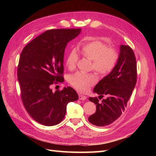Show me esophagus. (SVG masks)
Returning <instances> with one entry per match:
<instances>
[{
	"instance_id": "1",
	"label": "esophagus",
	"mask_w": 156,
	"mask_h": 156,
	"mask_svg": "<svg viewBox=\"0 0 156 156\" xmlns=\"http://www.w3.org/2000/svg\"><path fill=\"white\" fill-rule=\"evenodd\" d=\"M79 99L80 100H86V99H87V97L85 96L82 95V94H79Z\"/></svg>"
}]
</instances>
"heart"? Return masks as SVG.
<instances>
[{
	"mask_svg": "<svg viewBox=\"0 0 156 156\" xmlns=\"http://www.w3.org/2000/svg\"><path fill=\"white\" fill-rule=\"evenodd\" d=\"M79 51L84 56L92 60V69L101 76L111 73L119 60V54L115 48H108L103 41L94 40L85 41L79 48ZM79 56L75 50L71 51L66 59V64L69 70L77 66ZM97 82L95 73L77 72L69 77V83L75 89L81 92H87L90 87Z\"/></svg>",
	"mask_w": 156,
	"mask_h": 156,
	"instance_id": "b5f03b06",
	"label": "heart"
}]
</instances>
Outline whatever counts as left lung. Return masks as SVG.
<instances>
[{
  "instance_id": "8db88e82",
  "label": "left lung",
  "mask_w": 156,
  "mask_h": 156,
  "mask_svg": "<svg viewBox=\"0 0 156 156\" xmlns=\"http://www.w3.org/2000/svg\"><path fill=\"white\" fill-rule=\"evenodd\" d=\"M137 78L134 52L128 45H121L119 58L112 72L99 82L94 88L99 96L89 98L96 105L94 114L88 117L90 123L106 126L121 116L133 92ZM105 95L106 99L99 102Z\"/></svg>"
}]
</instances>
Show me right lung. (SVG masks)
I'll list each match as a JSON object with an SVG mask.
<instances>
[{"instance_id": "right-lung-1", "label": "right lung", "mask_w": 156, "mask_h": 156, "mask_svg": "<svg viewBox=\"0 0 156 156\" xmlns=\"http://www.w3.org/2000/svg\"><path fill=\"white\" fill-rule=\"evenodd\" d=\"M81 30H48L29 42L21 52L17 66L21 98L28 113L42 125L59 124L65 116L68 103L78 100L72 87L55 92L51 88L64 82V50Z\"/></svg>"}]
</instances>
